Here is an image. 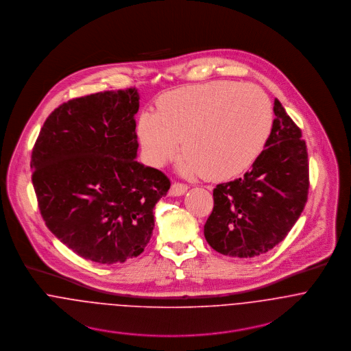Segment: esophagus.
Listing matches in <instances>:
<instances>
[{"instance_id": "obj_1", "label": "esophagus", "mask_w": 351, "mask_h": 351, "mask_svg": "<svg viewBox=\"0 0 351 351\" xmlns=\"http://www.w3.org/2000/svg\"><path fill=\"white\" fill-rule=\"evenodd\" d=\"M186 193H187V186L182 184V183H173L171 186V190H169L171 196H180V195H184Z\"/></svg>"}]
</instances>
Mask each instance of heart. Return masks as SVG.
<instances>
[{
  "label": "heart",
  "instance_id": "heart-1",
  "mask_svg": "<svg viewBox=\"0 0 351 351\" xmlns=\"http://www.w3.org/2000/svg\"><path fill=\"white\" fill-rule=\"evenodd\" d=\"M156 112L145 110L136 125L145 160L164 167L179 151L182 175L230 180L264 152L273 114L268 97L253 84L214 80L162 94Z\"/></svg>",
  "mask_w": 351,
  "mask_h": 351
}]
</instances>
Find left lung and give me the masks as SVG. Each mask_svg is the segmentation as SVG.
<instances>
[{
	"instance_id": "8db88e82",
	"label": "left lung",
	"mask_w": 351,
	"mask_h": 351,
	"mask_svg": "<svg viewBox=\"0 0 351 351\" xmlns=\"http://www.w3.org/2000/svg\"><path fill=\"white\" fill-rule=\"evenodd\" d=\"M273 112L271 137L252 169L213 191L204 238L223 256L250 258L267 253L304 210L310 187L306 141L278 99Z\"/></svg>"
}]
</instances>
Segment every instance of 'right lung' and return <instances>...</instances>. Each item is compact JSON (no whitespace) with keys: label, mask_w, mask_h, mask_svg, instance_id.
<instances>
[{"label":"right lung","mask_w":351,"mask_h":351,"mask_svg":"<svg viewBox=\"0 0 351 351\" xmlns=\"http://www.w3.org/2000/svg\"><path fill=\"white\" fill-rule=\"evenodd\" d=\"M137 88L71 99L45 119L32 183L47 228L78 256L117 264L140 256L169 179L136 160Z\"/></svg>","instance_id":"obj_1"}]
</instances>
